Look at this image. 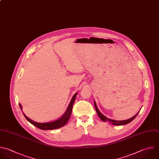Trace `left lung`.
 I'll return each instance as SVG.
<instances>
[{
  "label": "left lung",
  "mask_w": 159,
  "mask_h": 159,
  "mask_svg": "<svg viewBox=\"0 0 159 159\" xmlns=\"http://www.w3.org/2000/svg\"><path fill=\"white\" fill-rule=\"evenodd\" d=\"M94 107H95V109H96V111L98 113V116L99 117V118L102 120V121H104V122H108L109 123H111V124L114 125H125V124H127L129 122H130L132 120H133L135 117L137 116V114H139V111L134 116L132 117L129 119H127V120H113V119H109L107 117H106L105 116H104L100 111L98 109V107H97V105L96 104V102L95 101H94Z\"/></svg>",
  "instance_id": "left-lung-1"
}]
</instances>
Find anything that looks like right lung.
Returning <instances> with one entry per match:
<instances>
[{"label":"right lung","mask_w":159,"mask_h":159,"mask_svg":"<svg viewBox=\"0 0 159 159\" xmlns=\"http://www.w3.org/2000/svg\"><path fill=\"white\" fill-rule=\"evenodd\" d=\"M78 93H76L72 99H71V101L65 111V112L63 114V116L60 117L59 119L53 120V121H51V122H37L35 121H34L33 120L30 119V118H29L24 112V116H25V117L27 119V120L31 123L32 124H33L34 126L37 127V128H39L40 129L42 130H53V129H57L58 128H60L63 126H64L65 125H66L70 117V116L71 114V112H72V108H73V104L75 102L76 97L77 96ZM19 106L21 110H22V106L20 104H19Z\"/></svg>","instance_id":"right-lung-1"}]
</instances>
